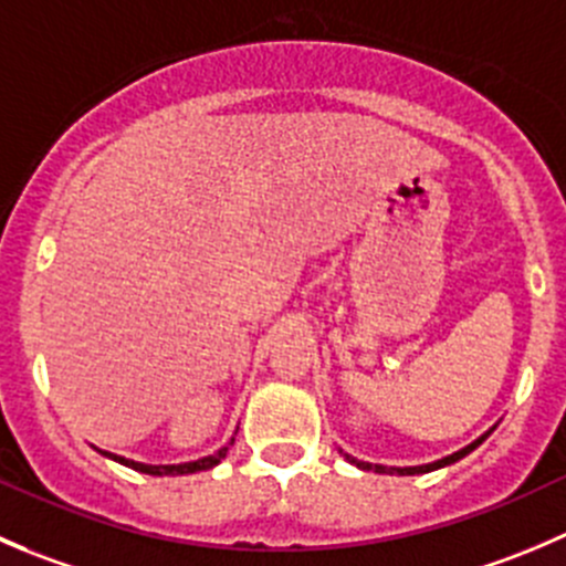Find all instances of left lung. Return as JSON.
Listing matches in <instances>:
<instances>
[{"instance_id": "1", "label": "left lung", "mask_w": 566, "mask_h": 566, "mask_svg": "<svg viewBox=\"0 0 566 566\" xmlns=\"http://www.w3.org/2000/svg\"><path fill=\"white\" fill-rule=\"evenodd\" d=\"M492 429H495V426H492ZM490 431H486V434H481L475 442H470L468 448H462V451L451 453V457H446V459H437V462H431V464H417V468H384V464L359 462V459H354V457H350V453H343V448H339V453H343V457L348 459L350 464H356V468H359V470H376V473H398V475H415V473L420 475V473H429V470H440V468H446V464H453V462H459V459H462V457H468L470 451H475V446H481V442H484L486 437H490Z\"/></svg>"}]
</instances>
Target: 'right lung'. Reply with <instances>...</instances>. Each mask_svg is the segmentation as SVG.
<instances>
[{"mask_svg":"<svg viewBox=\"0 0 566 566\" xmlns=\"http://www.w3.org/2000/svg\"><path fill=\"white\" fill-rule=\"evenodd\" d=\"M234 434H238V429H234ZM229 446H234V437H232V442H229ZM229 446L221 448L218 453H212V457L196 459V462H185V464H144V462H135V459L118 457V453L98 451L96 446H93V448H96L102 457L113 459V462H118V464H126V468L137 470V473H146V475H188V473H199V470H210V468H216V464H221V459H227Z\"/></svg>","mask_w":566,"mask_h":566,"instance_id":"right-lung-1","label":"right lung"}]
</instances>
